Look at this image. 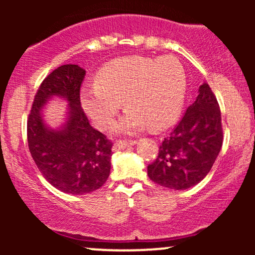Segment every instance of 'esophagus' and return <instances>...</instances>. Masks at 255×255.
<instances>
[{"instance_id": "esophagus-1", "label": "esophagus", "mask_w": 255, "mask_h": 255, "mask_svg": "<svg viewBox=\"0 0 255 255\" xmlns=\"http://www.w3.org/2000/svg\"><path fill=\"white\" fill-rule=\"evenodd\" d=\"M135 144H136V141H133V140H131V141H118V142H115V144H114L113 150L114 151L125 150V148L129 147V146H133Z\"/></svg>"}]
</instances>
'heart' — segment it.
Instances as JSON below:
<instances>
[{"label": "heart", "mask_w": 255, "mask_h": 255, "mask_svg": "<svg viewBox=\"0 0 255 255\" xmlns=\"http://www.w3.org/2000/svg\"><path fill=\"white\" fill-rule=\"evenodd\" d=\"M187 89L186 72L172 56L119 58L101 69L96 84L81 90V107L96 127L105 129L122 107L127 111L113 130L134 134L150 126L168 127L176 120Z\"/></svg>", "instance_id": "obj_1"}]
</instances>
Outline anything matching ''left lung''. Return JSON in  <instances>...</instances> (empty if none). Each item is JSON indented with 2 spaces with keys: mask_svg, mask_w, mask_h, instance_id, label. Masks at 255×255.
Here are the masks:
<instances>
[{
  "mask_svg": "<svg viewBox=\"0 0 255 255\" xmlns=\"http://www.w3.org/2000/svg\"><path fill=\"white\" fill-rule=\"evenodd\" d=\"M198 92L175 129L164 137L157 159L147 166L148 177L165 188L183 191L203 181L223 144L217 99L206 83Z\"/></svg>",
  "mask_w": 255,
  "mask_h": 255,
  "instance_id": "left-lung-1",
  "label": "left lung"
}]
</instances>
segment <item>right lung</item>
<instances>
[{
  "instance_id": "obj_1",
  "label": "right lung",
  "mask_w": 255,
  "mask_h": 255,
  "mask_svg": "<svg viewBox=\"0 0 255 255\" xmlns=\"http://www.w3.org/2000/svg\"><path fill=\"white\" fill-rule=\"evenodd\" d=\"M85 74L78 64H63L38 89L27 121L31 156L51 186L63 193L83 195L107 182L113 144L89 124L81 109L80 86ZM55 98L67 102L65 122L51 128L43 120V107Z\"/></svg>"
}]
</instances>
